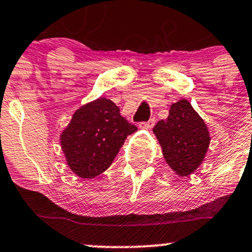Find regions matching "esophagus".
I'll return each instance as SVG.
<instances>
[{
    "label": "esophagus",
    "mask_w": 252,
    "mask_h": 252,
    "mask_svg": "<svg viewBox=\"0 0 252 252\" xmlns=\"http://www.w3.org/2000/svg\"><path fill=\"white\" fill-rule=\"evenodd\" d=\"M155 124H156V118L155 117H152L151 118L150 120H147V121H145V123H141L140 125V127H143V128H146V129H151L152 128L153 126H155Z\"/></svg>",
    "instance_id": "34e87169"
}]
</instances>
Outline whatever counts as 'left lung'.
Segmentation results:
<instances>
[{
  "label": "left lung",
  "instance_id": "1",
  "mask_svg": "<svg viewBox=\"0 0 252 252\" xmlns=\"http://www.w3.org/2000/svg\"><path fill=\"white\" fill-rule=\"evenodd\" d=\"M153 132L174 172L185 177L203 161L210 144L209 131L188 100L173 103L167 119L158 121Z\"/></svg>",
  "mask_w": 252,
  "mask_h": 252
}]
</instances>
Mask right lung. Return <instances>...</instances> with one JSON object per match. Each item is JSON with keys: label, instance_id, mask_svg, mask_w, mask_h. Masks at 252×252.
I'll return each mask as SVG.
<instances>
[{"label": "right lung", "instance_id": "add662e5", "mask_svg": "<svg viewBox=\"0 0 252 252\" xmlns=\"http://www.w3.org/2000/svg\"><path fill=\"white\" fill-rule=\"evenodd\" d=\"M137 131L112 100L100 97L82 106L61 134L69 167L81 178H93L108 168L127 135Z\"/></svg>", "mask_w": 252, "mask_h": 252}]
</instances>
